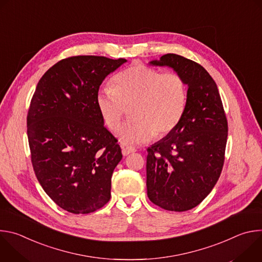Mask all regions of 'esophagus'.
Instances as JSON below:
<instances>
[{"mask_svg":"<svg viewBox=\"0 0 262 262\" xmlns=\"http://www.w3.org/2000/svg\"><path fill=\"white\" fill-rule=\"evenodd\" d=\"M135 151H136V149L134 147H130V146H126V147L122 148V155L123 156H128L129 154L135 152Z\"/></svg>","mask_w":262,"mask_h":262,"instance_id":"obj_1","label":"esophagus"}]
</instances>
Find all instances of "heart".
<instances>
[{"instance_id":"b5f03b06","label":"heart","mask_w":262,"mask_h":262,"mask_svg":"<svg viewBox=\"0 0 262 262\" xmlns=\"http://www.w3.org/2000/svg\"><path fill=\"white\" fill-rule=\"evenodd\" d=\"M114 87L104 86L96 94V104L106 126L115 130L130 106V120L117 130L124 145L143 144L156 134H170L180 122L186 104V85L177 72H161L144 64H134L119 72Z\"/></svg>"}]
</instances>
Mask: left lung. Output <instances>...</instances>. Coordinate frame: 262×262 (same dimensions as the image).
Segmentation results:
<instances>
[{"mask_svg":"<svg viewBox=\"0 0 262 262\" xmlns=\"http://www.w3.org/2000/svg\"><path fill=\"white\" fill-rule=\"evenodd\" d=\"M150 64L172 67L189 88L178 125L147 149V196L166 210H190L206 198L221 175L226 114L215 82L197 62L167 54Z\"/></svg>","mask_w":262,"mask_h":262,"instance_id":"left-lung-1","label":"left lung"}]
</instances>
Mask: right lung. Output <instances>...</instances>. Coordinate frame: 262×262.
<instances>
[{
  "mask_svg": "<svg viewBox=\"0 0 262 262\" xmlns=\"http://www.w3.org/2000/svg\"><path fill=\"white\" fill-rule=\"evenodd\" d=\"M125 59L72 56L39 80L27 116L31 162L40 185L62 209L86 214L111 198V178L122 159L103 125L96 94Z\"/></svg>",
  "mask_w": 262,
  "mask_h": 262,
  "instance_id": "1",
  "label": "right lung"
}]
</instances>
